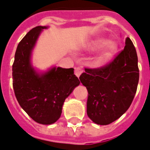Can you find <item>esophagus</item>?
Returning a JSON list of instances; mask_svg holds the SVG:
<instances>
[{
    "label": "esophagus",
    "mask_w": 150,
    "mask_h": 150,
    "mask_svg": "<svg viewBox=\"0 0 150 150\" xmlns=\"http://www.w3.org/2000/svg\"><path fill=\"white\" fill-rule=\"evenodd\" d=\"M83 72V69L81 68H76L75 70V75L77 76L78 78H79V76L81 75V74Z\"/></svg>",
    "instance_id": "34e87169"
}]
</instances>
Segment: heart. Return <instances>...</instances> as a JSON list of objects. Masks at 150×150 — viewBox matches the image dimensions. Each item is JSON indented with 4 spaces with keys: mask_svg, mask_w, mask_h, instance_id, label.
<instances>
[{
    "mask_svg": "<svg viewBox=\"0 0 150 150\" xmlns=\"http://www.w3.org/2000/svg\"><path fill=\"white\" fill-rule=\"evenodd\" d=\"M87 48L92 51H96L102 48L96 57L95 62L97 65H102L109 61L117 51L118 45L114 40H108L104 36H98L89 42Z\"/></svg>",
    "mask_w": 150,
    "mask_h": 150,
    "instance_id": "1",
    "label": "heart"
}]
</instances>
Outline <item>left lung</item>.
<instances>
[{
  "label": "left lung",
  "mask_w": 150,
  "mask_h": 150,
  "mask_svg": "<svg viewBox=\"0 0 150 150\" xmlns=\"http://www.w3.org/2000/svg\"><path fill=\"white\" fill-rule=\"evenodd\" d=\"M85 71L79 79L89 93L87 115L100 125L114 122L129 108L139 83L137 53L130 38L110 63Z\"/></svg>",
  "instance_id": "obj_1"
}]
</instances>
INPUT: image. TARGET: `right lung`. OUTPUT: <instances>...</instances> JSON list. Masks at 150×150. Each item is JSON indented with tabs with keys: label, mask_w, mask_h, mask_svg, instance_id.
Segmentation results:
<instances>
[{
	"label": "right lung",
	"mask_w": 150,
	"mask_h": 150,
	"mask_svg": "<svg viewBox=\"0 0 150 150\" xmlns=\"http://www.w3.org/2000/svg\"><path fill=\"white\" fill-rule=\"evenodd\" d=\"M47 26H36L20 41L12 65L13 88L18 102L33 120L51 125L61 117L65 99L80 82L74 68L53 67L39 73L31 63L32 51Z\"/></svg>",
	"instance_id": "1"
}]
</instances>
